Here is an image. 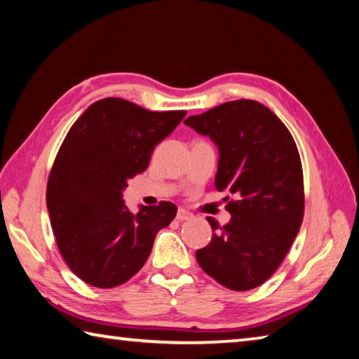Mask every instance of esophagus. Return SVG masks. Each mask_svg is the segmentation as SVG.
Here are the masks:
<instances>
[{
    "mask_svg": "<svg viewBox=\"0 0 359 359\" xmlns=\"http://www.w3.org/2000/svg\"><path fill=\"white\" fill-rule=\"evenodd\" d=\"M192 217V212H189L184 208H178V212H176V219L178 221H187V219Z\"/></svg>",
    "mask_w": 359,
    "mask_h": 359,
    "instance_id": "obj_1",
    "label": "esophagus"
}]
</instances>
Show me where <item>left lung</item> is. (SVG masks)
I'll return each instance as SVG.
<instances>
[{
	"label": "left lung",
	"instance_id": "left-lung-1",
	"mask_svg": "<svg viewBox=\"0 0 359 359\" xmlns=\"http://www.w3.org/2000/svg\"><path fill=\"white\" fill-rule=\"evenodd\" d=\"M219 149L217 191H229L231 215L197 250L203 271L224 287L246 292L262 285L298 235L304 212L303 168L290 132L257 100H230L184 121ZM229 200V197H227Z\"/></svg>",
	"mask_w": 359,
	"mask_h": 359
}]
</instances>
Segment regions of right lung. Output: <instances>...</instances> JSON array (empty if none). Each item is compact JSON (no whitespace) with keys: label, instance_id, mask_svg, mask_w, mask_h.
Returning <instances> with one entry per match:
<instances>
[{"label":"right lung","instance_id":"right-lung-1","mask_svg":"<svg viewBox=\"0 0 359 359\" xmlns=\"http://www.w3.org/2000/svg\"><path fill=\"white\" fill-rule=\"evenodd\" d=\"M184 116V110L149 111L105 97L67 132L48 178L47 208L62 259L86 284L111 288L129 280L147 262L157 231L175 219L170 202L132 212L123 191Z\"/></svg>","mask_w":359,"mask_h":359}]
</instances>
